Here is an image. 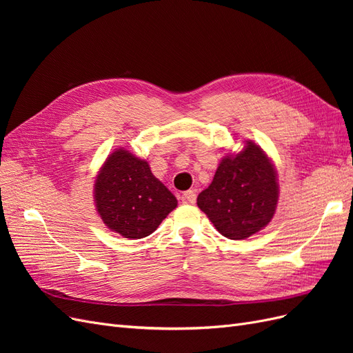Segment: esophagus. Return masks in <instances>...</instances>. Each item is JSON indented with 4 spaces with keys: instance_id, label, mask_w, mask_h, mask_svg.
Segmentation results:
<instances>
[{
    "instance_id": "34e87169",
    "label": "esophagus",
    "mask_w": 353,
    "mask_h": 353,
    "mask_svg": "<svg viewBox=\"0 0 353 353\" xmlns=\"http://www.w3.org/2000/svg\"><path fill=\"white\" fill-rule=\"evenodd\" d=\"M196 199H197V196H196L194 190L184 191L183 196H181V200H183V203H185V205H194Z\"/></svg>"
}]
</instances>
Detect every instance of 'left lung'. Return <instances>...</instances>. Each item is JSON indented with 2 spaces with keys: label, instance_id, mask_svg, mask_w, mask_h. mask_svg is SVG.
<instances>
[{
  "label": "left lung",
  "instance_id": "1",
  "mask_svg": "<svg viewBox=\"0 0 353 353\" xmlns=\"http://www.w3.org/2000/svg\"><path fill=\"white\" fill-rule=\"evenodd\" d=\"M279 201L274 165L253 143L219 163L212 184L197 197L223 237L244 240L270 223Z\"/></svg>",
  "mask_w": 353,
  "mask_h": 353
}]
</instances>
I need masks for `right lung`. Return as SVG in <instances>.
Wrapping results in <instances>:
<instances>
[{"instance_id": "obj_1", "label": "right lung", "mask_w": 353, "mask_h": 353, "mask_svg": "<svg viewBox=\"0 0 353 353\" xmlns=\"http://www.w3.org/2000/svg\"><path fill=\"white\" fill-rule=\"evenodd\" d=\"M94 197L105 225L131 240L150 236L176 208L175 196L152 174L148 163L122 148L105 160Z\"/></svg>"}]
</instances>
